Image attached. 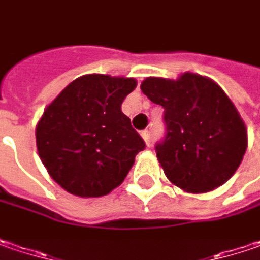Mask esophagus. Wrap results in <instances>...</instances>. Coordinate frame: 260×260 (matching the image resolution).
Segmentation results:
<instances>
[{"instance_id": "34e87169", "label": "esophagus", "mask_w": 260, "mask_h": 260, "mask_svg": "<svg viewBox=\"0 0 260 260\" xmlns=\"http://www.w3.org/2000/svg\"><path fill=\"white\" fill-rule=\"evenodd\" d=\"M142 137H143V140H145V143L150 146V132L149 130H145V132H142Z\"/></svg>"}]
</instances>
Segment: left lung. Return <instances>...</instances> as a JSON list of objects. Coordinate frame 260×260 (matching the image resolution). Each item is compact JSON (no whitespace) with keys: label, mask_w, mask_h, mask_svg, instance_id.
<instances>
[{"label":"left lung","mask_w":260,"mask_h":260,"mask_svg":"<svg viewBox=\"0 0 260 260\" xmlns=\"http://www.w3.org/2000/svg\"><path fill=\"white\" fill-rule=\"evenodd\" d=\"M140 89L164 108L167 135L155 149L173 184L206 193L231 178L247 149V130L214 80L184 73L177 80L148 77Z\"/></svg>","instance_id":"left-lung-1"}]
</instances>
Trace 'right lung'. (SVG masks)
I'll return each mask as SVG.
<instances>
[{
  "instance_id": "obj_1",
  "label": "right lung",
  "mask_w": 260,
  "mask_h": 260,
  "mask_svg": "<svg viewBox=\"0 0 260 260\" xmlns=\"http://www.w3.org/2000/svg\"><path fill=\"white\" fill-rule=\"evenodd\" d=\"M132 77L86 74L73 80L36 125L42 164L69 193L105 196L124 181L145 142L121 104L135 90Z\"/></svg>"
}]
</instances>
